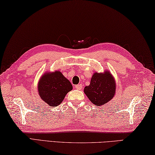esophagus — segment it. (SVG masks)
<instances>
[{
	"instance_id": "esophagus-1",
	"label": "esophagus",
	"mask_w": 155,
	"mask_h": 155,
	"mask_svg": "<svg viewBox=\"0 0 155 155\" xmlns=\"http://www.w3.org/2000/svg\"><path fill=\"white\" fill-rule=\"evenodd\" d=\"M75 88L78 89V90H81V89L82 88V84H78V85H75Z\"/></svg>"
}]
</instances>
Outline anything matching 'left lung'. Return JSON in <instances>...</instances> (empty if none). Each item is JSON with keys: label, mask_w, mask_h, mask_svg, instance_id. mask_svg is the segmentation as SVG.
<instances>
[{"label": "left lung", "mask_w": 155, "mask_h": 155, "mask_svg": "<svg viewBox=\"0 0 155 155\" xmlns=\"http://www.w3.org/2000/svg\"><path fill=\"white\" fill-rule=\"evenodd\" d=\"M84 91L93 104L101 106L113 98L116 84L110 72L94 73L90 85L86 86Z\"/></svg>", "instance_id": "1"}]
</instances>
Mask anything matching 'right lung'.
Masks as SVG:
<instances>
[{
	"mask_svg": "<svg viewBox=\"0 0 155 155\" xmlns=\"http://www.w3.org/2000/svg\"><path fill=\"white\" fill-rule=\"evenodd\" d=\"M72 88L71 84L60 71L44 75L38 85L40 97L49 106L52 107L61 104L65 95Z\"/></svg>",
	"mask_w": 155,
	"mask_h": 155,
	"instance_id": "add662e5",
	"label": "right lung"
}]
</instances>
